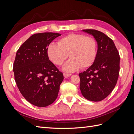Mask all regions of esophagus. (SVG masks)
I'll use <instances>...</instances> for the list:
<instances>
[{
	"label": "esophagus",
	"mask_w": 134,
	"mask_h": 134,
	"mask_svg": "<svg viewBox=\"0 0 134 134\" xmlns=\"http://www.w3.org/2000/svg\"><path fill=\"white\" fill-rule=\"evenodd\" d=\"M64 76L65 77V78H68V77H69L71 75V74H68V73H66V72H64Z\"/></svg>",
	"instance_id": "1"
}]
</instances>
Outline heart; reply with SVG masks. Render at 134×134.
Returning <instances> with one entry per match:
<instances>
[{"mask_svg": "<svg viewBox=\"0 0 134 134\" xmlns=\"http://www.w3.org/2000/svg\"><path fill=\"white\" fill-rule=\"evenodd\" d=\"M96 40L83 34H71L61 38L58 44L51 43L47 47L50 60L56 65H61L69 56L70 59L65 63L64 71L73 72L81 67H90L97 56Z\"/></svg>", "mask_w": 134, "mask_h": 134, "instance_id": "obj_1", "label": "heart"}]
</instances>
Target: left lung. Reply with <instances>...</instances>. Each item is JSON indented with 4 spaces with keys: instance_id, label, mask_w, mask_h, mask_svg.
<instances>
[{
    "instance_id": "left-lung-1",
    "label": "left lung",
    "mask_w": 134,
    "mask_h": 134,
    "mask_svg": "<svg viewBox=\"0 0 134 134\" xmlns=\"http://www.w3.org/2000/svg\"><path fill=\"white\" fill-rule=\"evenodd\" d=\"M92 35L98 44L94 63L79 73L80 90L87 99L98 102L110 94L118 80L120 58L113 40L96 30H83Z\"/></svg>"
}]
</instances>
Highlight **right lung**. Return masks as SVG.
<instances>
[{"label": "right lung", "instance_id": "add662e5", "mask_svg": "<svg viewBox=\"0 0 134 134\" xmlns=\"http://www.w3.org/2000/svg\"><path fill=\"white\" fill-rule=\"evenodd\" d=\"M61 34H34L20 46L13 64L14 79L22 95L34 106L43 107L53 103L64 79L48 58L47 47Z\"/></svg>", "mask_w": 134, "mask_h": 134}]
</instances>
